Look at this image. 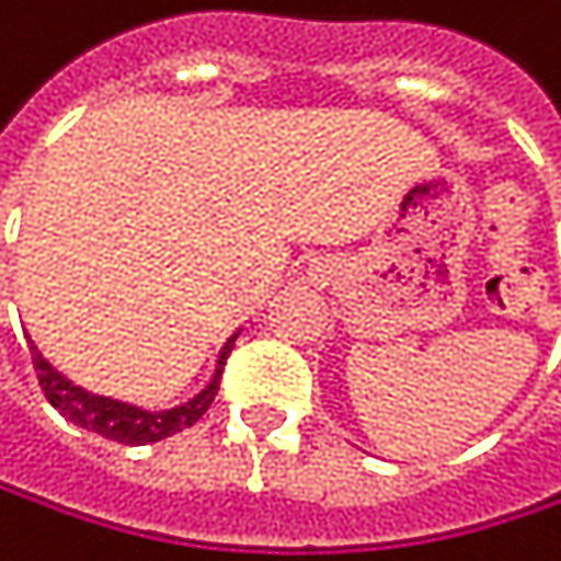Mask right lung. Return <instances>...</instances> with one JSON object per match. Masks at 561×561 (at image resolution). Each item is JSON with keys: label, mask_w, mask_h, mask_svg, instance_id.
Listing matches in <instances>:
<instances>
[{"label": "right lung", "mask_w": 561, "mask_h": 561, "mask_svg": "<svg viewBox=\"0 0 561 561\" xmlns=\"http://www.w3.org/2000/svg\"><path fill=\"white\" fill-rule=\"evenodd\" d=\"M232 342L236 335L222 345L219 352V362H216V375L213 381L186 404L173 408V411H140L134 404H124V401H111V398H101V394H91L78 385H71L65 375H58L42 355L38 348L32 345V365H35V375H38V385L48 398V404L71 424L91 431V434H101L107 440H117V444H127V447H144V444H157L163 437H173L186 427H193L213 404L216 391H219V378H222V365L232 352Z\"/></svg>", "instance_id": "1"}]
</instances>
